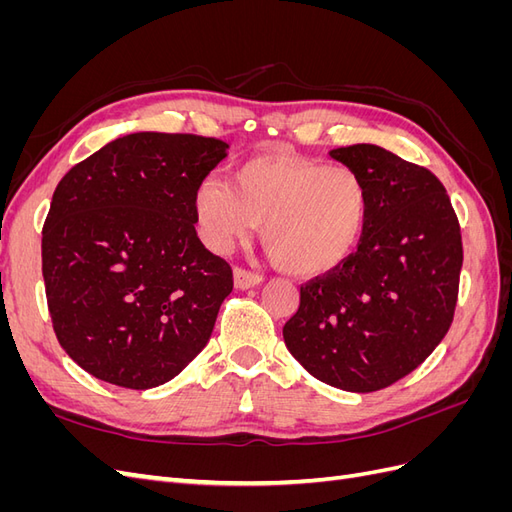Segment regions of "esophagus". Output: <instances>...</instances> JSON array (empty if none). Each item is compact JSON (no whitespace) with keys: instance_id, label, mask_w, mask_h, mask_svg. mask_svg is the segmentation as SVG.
<instances>
[{"instance_id":"34e87169","label":"esophagus","mask_w":512,"mask_h":512,"mask_svg":"<svg viewBox=\"0 0 512 512\" xmlns=\"http://www.w3.org/2000/svg\"><path fill=\"white\" fill-rule=\"evenodd\" d=\"M232 280H235V288H239V290H247V288H254V286H258V284L262 282V275L237 267L235 271H232Z\"/></svg>"}]
</instances>
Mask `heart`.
Masks as SVG:
<instances>
[{
  "mask_svg": "<svg viewBox=\"0 0 512 512\" xmlns=\"http://www.w3.org/2000/svg\"><path fill=\"white\" fill-rule=\"evenodd\" d=\"M369 188L346 164L269 151L241 162L230 183L196 185L192 213L213 252H228L262 224V243L301 277L339 269L359 247L369 222Z\"/></svg>",
  "mask_w": 512,
  "mask_h": 512,
  "instance_id": "b5f03b06",
  "label": "heart"
}]
</instances>
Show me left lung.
Listing matches in <instances>:
<instances>
[{
	"instance_id": "8db88e82",
	"label": "left lung",
	"mask_w": 512,
	"mask_h": 512,
	"mask_svg": "<svg viewBox=\"0 0 512 512\" xmlns=\"http://www.w3.org/2000/svg\"><path fill=\"white\" fill-rule=\"evenodd\" d=\"M331 158L365 179L367 230L342 267L301 286L284 342L320 382L371 393L408 376L451 329L461 230L431 170L365 143Z\"/></svg>"
}]
</instances>
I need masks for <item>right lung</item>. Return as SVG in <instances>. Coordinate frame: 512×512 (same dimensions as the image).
Segmentation results:
<instances>
[{
	"label": "right lung",
	"mask_w": 512,
	"mask_h": 512,
	"mask_svg": "<svg viewBox=\"0 0 512 512\" xmlns=\"http://www.w3.org/2000/svg\"><path fill=\"white\" fill-rule=\"evenodd\" d=\"M228 145L136 132L59 181L42 228L46 303L61 348L98 380L145 391L209 342L230 265L196 235V185Z\"/></svg>",
	"instance_id": "right-lung-1"
}]
</instances>
